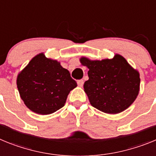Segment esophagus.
Returning <instances> with one entry per match:
<instances>
[{
	"mask_svg": "<svg viewBox=\"0 0 156 156\" xmlns=\"http://www.w3.org/2000/svg\"><path fill=\"white\" fill-rule=\"evenodd\" d=\"M83 83H84L83 80H77V84H78L79 87H82L83 85Z\"/></svg>",
	"mask_w": 156,
	"mask_h": 156,
	"instance_id": "1",
	"label": "esophagus"
}]
</instances>
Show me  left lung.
<instances>
[{
    "label": "left lung",
    "mask_w": 156,
    "mask_h": 156,
    "mask_svg": "<svg viewBox=\"0 0 156 156\" xmlns=\"http://www.w3.org/2000/svg\"><path fill=\"white\" fill-rule=\"evenodd\" d=\"M80 62L89 69V80L83 88L93 107L105 113L116 114L134 101L139 92L140 76L124 58L116 55L112 59L101 61L82 58Z\"/></svg>",
    "instance_id": "8db88e82"
}]
</instances>
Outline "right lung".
<instances>
[{
  "label": "right lung",
  "instance_id": "obj_1",
  "mask_svg": "<svg viewBox=\"0 0 156 156\" xmlns=\"http://www.w3.org/2000/svg\"><path fill=\"white\" fill-rule=\"evenodd\" d=\"M76 82L55 60L39 54L19 74L20 97L31 111L41 115L53 113L64 106Z\"/></svg>",
  "mask_w": 156,
  "mask_h": 156
}]
</instances>
